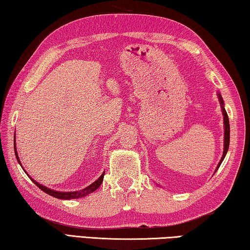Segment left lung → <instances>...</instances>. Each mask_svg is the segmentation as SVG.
Instances as JSON below:
<instances>
[{
	"label": "left lung",
	"instance_id": "1",
	"mask_svg": "<svg viewBox=\"0 0 250 250\" xmlns=\"http://www.w3.org/2000/svg\"><path fill=\"white\" fill-rule=\"evenodd\" d=\"M218 100H220V103H221V106H222V112H223V116H224V150H223V156H222L220 163H218L217 167L215 169V172L217 171V169L220 168L222 161L224 160L225 156L227 154V150H229V116H227V113L225 111L224 102H223V99H222V96H221L220 93H218Z\"/></svg>",
	"mask_w": 250,
	"mask_h": 250
}]
</instances>
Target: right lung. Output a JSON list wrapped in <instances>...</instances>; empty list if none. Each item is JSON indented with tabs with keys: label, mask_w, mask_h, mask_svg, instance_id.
Segmentation results:
<instances>
[{
	"label": "right lung",
	"mask_w": 250,
	"mask_h": 250,
	"mask_svg": "<svg viewBox=\"0 0 250 250\" xmlns=\"http://www.w3.org/2000/svg\"><path fill=\"white\" fill-rule=\"evenodd\" d=\"M14 149H15V156H16V159L19 160V163L21 165V161L19 159V155H17V151H16V146H14ZM23 168V167H21ZM104 173L105 171L101 174V177L98 179V180H95L92 185H90L89 187L84 188V189L82 190H79V191H72V192H61V191H55V190H51L49 189V188H47L45 186L41 185V183H38L34 180V179H32L33 182L36 185L39 189H41L42 191L45 192V193L49 194L51 196H54V198H57V199H62V200H71V199H79V198H82V196H85L87 194L92 193V192H94L98 188L101 186V183H102L103 181V178H104ZM28 176V174H27ZM30 178V177H29Z\"/></svg>",
	"instance_id": "right-lung-1"
}]
</instances>
